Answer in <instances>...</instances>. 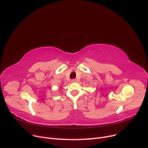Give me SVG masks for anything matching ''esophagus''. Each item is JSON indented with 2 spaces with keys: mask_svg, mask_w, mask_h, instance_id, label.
I'll list each match as a JSON object with an SVG mask.
<instances>
[{
  "mask_svg": "<svg viewBox=\"0 0 148 148\" xmlns=\"http://www.w3.org/2000/svg\"><path fill=\"white\" fill-rule=\"evenodd\" d=\"M71 83H74V82H76V80L75 79H73V80H71Z\"/></svg>",
  "mask_w": 148,
  "mask_h": 148,
  "instance_id": "1",
  "label": "esophagus"
}]
</instances>
